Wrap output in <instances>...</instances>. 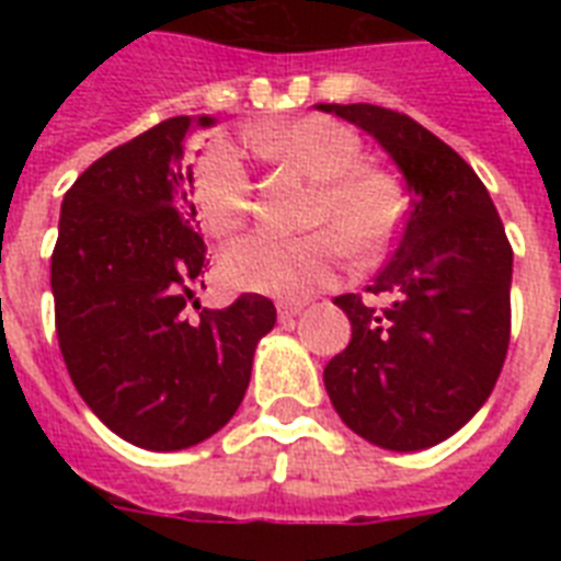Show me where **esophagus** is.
I'll list each match as a JSON object with an SVG mask.
<instances>
[{
  "label": "esophagus",
  "mask_w": 561,
  "mask_h": 561,
  "mask_svg": "<svg viewBox=\"0 0 561 561\" xmlns=\"http://www.w3.org/2000/svg\"><path fill=\"white\" fill-rule=\"evenodd\" d=\"M302 308H306V302H299V299H285V302H279V320L282 323H288V320H294Z\"/></svg>",
  "instance_id": "34e87169"
}]
</instances>
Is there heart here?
Masks as SVG:
<instances>
[{
    "mask_svg": "<svg viewBox=\"0 0 561 561\" xmlns=\"http://www.w3.org/2000/svg\"><path fill=\"white\" fill-rule=\"evenodd\" d=\"M255 151L288 165L311 183L306 236H250L220 253L218 273L232 290L302 299L334 279L346 262L369 259L392 244L404 220V194L390 171L364 160L355 127L329 116H302L247 134ZM192 197L211 238L236 236L253 209V183L241 153L227 139H209L192 165Z\"/></svg>",
    "mask_w": 561,
    "mask_h": 561,
    "instance_id": "b5f03b06",
    "label": "heart"
}]
</instances>
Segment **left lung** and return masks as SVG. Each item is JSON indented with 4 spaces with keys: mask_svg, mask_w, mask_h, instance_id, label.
I'll use <instances>...</instances> for the list:
<instances>
[{
    "mask_svg": "<svg viewBox=\"0 0 561 561\" xmlns=\"http://www.w3.org/2000/svg\"><path fill=\"white\" fill-rule=\"evenodd\" d=\"M364 127L399 162L410 209L392 259L334 306L352 323L350 346L325 364L334 410L358 436L390 451L443 443L495 387L510 350L513 244L471 165L399 110L320 104Z\"/></svg>",
    "mask_w": 561,
    "mask_h": 561,
    "instance_id": "1",
    "label": "left lung"
}]
</instances>
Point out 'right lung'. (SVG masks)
<instances>
[{"mask_svg": "<svg viewBox=\"0 0 561 561\" xmlns=\"http://www.w3.org/2000/svg\"><path fill=\"white\" fill-rule=\"evenodd\" d=\"M188 127V116L165 118L92 162L66 192L51 253L72 383L113 434L148 451H180L227 425L255 343L276 323L262 294L218 311L194 302L201 314L188 320L206 267L183 157Z\"/></svg>", "mask_w": 561, "mask_h": 561, "instance_id": "right-lung-1", "label": "right lung"}]
</instances>
